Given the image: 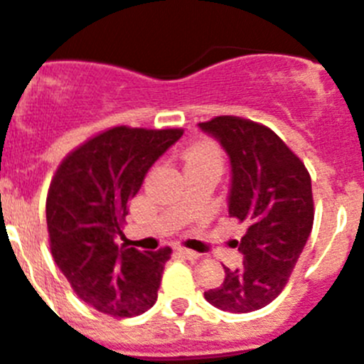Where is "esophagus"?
<instances>
[{
	"label": "esophagus",
	"instance_id": "esophagus-1",
	"mask_svg": "<svg viewBox=\"0 0 364 364\" xmlns=\"http://www.w3.org/2000/svg\"><path fill=\"white\" fill-rule=\"evenodd\" d=\"M176 252H178V255H182L184 259H188V260L200 259V255H198L197 252H191V250H186V247H176Z\"/></svg>",
	"mask_w": 364,
	"mask_h": 364
}]
</instances>
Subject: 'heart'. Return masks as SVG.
Segmentation results:
<instances>
[{
  "instance_id": "obj_1",
  "label": "heart",
  "mask_w": 364,
  "mask_h": 364,
  "mask_svg": "<svg viewBox=\"0 0 364 364\" xmlns=\"http://www.w3.org/2000/svg\"><path fill=\"white\" fill-rule=\"evenodd\" d=\"M197 160H220V149L213 142H198L186 153V164Z\"/></svg>"
}]
</instances>
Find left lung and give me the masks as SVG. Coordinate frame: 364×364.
I'll list each match as a JSON object with an SVG mask.
<instances>
[{"instance_id": "left-lung-1", "label": "left lung", "mask_w": 364, "mask_h": 364, "mask_svg": "<svg viewBox=\"0 0 364 364\" xmlns=\"http://www.w3.org/2000/svg\"><path fill=\"white\" fill-rule=\"evenodd\" d=\"M230 156V217L246 224L237 242L242 266L205 301L218 310L250 314L282 291L314 226L311 180L297 154L266 125L239 117H217L198 124Z\"/></svg>"}]
</instances>
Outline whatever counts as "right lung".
<instances>
[{
  "mask_svg": "<svg viewBox=\"0 0 364 364\" xmlns=\"http://www.w3.org/2000/svg\"><path fill=\"white\" fill-rule=\"evenodd\" d=\"M182 129L112 127L60 164L47 195L50 252L83 302L102 314L133 317L156 302L171 247L118 246L129 202L147 171Z\"/></svg>",
  "mask_w": 364,
  "mask_h": 364,
  "instance_id": "add662e5",
  "label": "right lung"
}]
</instances>
